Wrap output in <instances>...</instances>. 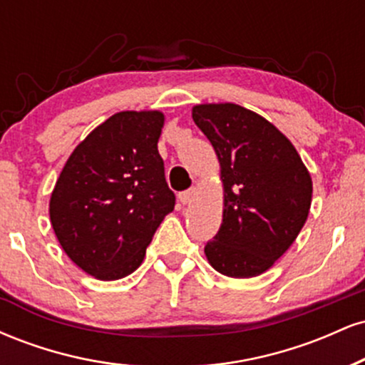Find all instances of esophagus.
Wrapping results in <instances>:
<instances>
[{
    "mask_svg": "<svg viewBox=\"0 0 365 365\" xmlns=\"http://www.w3.org/2000/svg\"><path fill=\"white\" fill-rule=\"evenodd\" d=\"M194 197H195L194 188H190V190H185V192H180L178 194V199L182 204H190L192 200H194Z\"/></svg>",
    "mask_w": 365,
    "mask_h": 365,
    "instance_id": "34e87169",
    "label": "esophagus"
}]
</instances>
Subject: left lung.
Instances as JSON below:
<instances>
[{"label":"left lung","instance_id":"1","mask_svg":"<svg viewBox=\"0 0 365 365\" xmlns=\"http://www.w3.org/2000/svg\"><path fill=\"white\" fill-rule=\"evenodd\" d=\"M192 118L215 148L223 182V223L204 252L217 273L254 278L299 237L312 178L271 121L233 103L197 104Z\"/></svg>","mask_w":365,"mask_h":365}]
</instances>
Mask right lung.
<instances>
[{
	"label": "right lung",
	"instance_id": "obj_1",
	"mask_svg": "<svg viewBox=\"0 0 365 365\" xmlns=\"http://www.w3.org/2000/svg\"><path fill=\"white\" fill-rule=\"evenodd\" d=\"M161 111H120L96 127L63 166L49 200L58 242L87 274L115 282L144 261L175 207L158 140Z\"/></svg>",
	"mask_w": 365,
	"mask_h": 365
}]
</instances>
